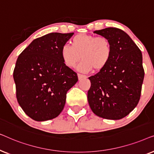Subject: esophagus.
<instances>
[{"mask_svg":"<svg viewBox=\"0 0 154 154\" xmlns=\"http://www.w3.org/2000/svg\"><path fill=\"white\" fill-rule=\"evenodd\" d=\"M78 77H79V79H84V78H87V75L81 74V73H78Z\"/></svg>","mask_w":154,"mask_h":154,"instance_id":"obj_1","label":"esophagus"}]
</instances>
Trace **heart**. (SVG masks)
I'll list each match as a JSON object with an SVG mask.
<instances>
[{
    "label": "heart",
    "mask_w": 154,
    "mask_h": 154,
    "mask_svg": "<svg viewBox=\"0 0 154 154\" xmlns=\"http://www.w3.org/2000/svg\"><path fill=\"white\" fill-rule=\"evenodd\" d=\"M112 55V45L108 38L80 33L71 39V45L64 44L61 56L67 66L73 68L80 62L79 69L84 72L92 69L100 71L107 66Z\"/></svg>",
    "instance_id": "heart-1"
}]
</instances>
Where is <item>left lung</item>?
I'll use <instances>...</instances> for the list:
<instances>
[{"label": "left lung", "mask_w": 154, "mask_h": 154, "mask_svg": "<svg viewBox=\"0 0 154 154\" xmlns=\"http://www.w3.org/2000/svg\"><path fill=\"white\" fill-rule=\"evenodd\" d=\"M94 33L108 38L112 45V55L103 70L88 78L91 82L88 103L98 116L121 119L140 101L144 77L142 52L120 29L109 27Z\"/></svg>", "instance_id": "1"}]
</instances>
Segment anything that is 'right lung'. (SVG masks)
Returning a JSON list of instances; mask_svg holds the SVG:
<instances>
[{"instance_id":"add662e5","label":"right lung","mask_w":154,"mask_h":154,"mask_svg":"<svg viewBox=\"0 0 154 154\" xmlns=\"http://www.w3.org/2000/svg\"><path fill=\"white\" fill-rule=\"evenodd\" d=\"M73 35L48 33L33 40L18 57L13 71L17 100L34 121L58 116L64 109L67 91L79 80L61 56L62 45Z\"/></svg>"}]
</instances>
